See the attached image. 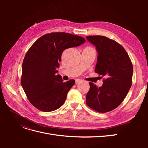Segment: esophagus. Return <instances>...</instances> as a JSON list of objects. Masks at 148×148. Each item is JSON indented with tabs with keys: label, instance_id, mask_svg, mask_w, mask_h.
<instances>
[{
	"label": "esophagus",
	"instance_id": "1",
	"mask_svg": "<svg viewBox=\"0 0 148 148\" xmlns=\"http://www.w3.org/2000/svg\"><path fill=\"white\" fill-rule=\"evenodd\" d=\"M82 82V80H81V79H76L75 80V83H76V84H78V83H81Z\"/></svg>",
	"mask_w": 148,
	"mask_h": 148
}]
</instances>
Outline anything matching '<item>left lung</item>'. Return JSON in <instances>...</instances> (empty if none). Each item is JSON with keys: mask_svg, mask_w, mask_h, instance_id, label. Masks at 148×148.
I'll use <instances>...</instances> for the list:
<instances>
[{"mask_svg": "<svg viewBox=\"0 0 148 148\" xmlns=\"http://www.w3.org/2000/svg\"><path fill=\"white\" fill-rule=\"evenodd\" d=\"M86 38L97 52L95 71L106 77L101 87L89 83L86 102L93 110L107 112L117 108L128 94L132 84L133 65L125 49L114 40L102 36Z\"/></svg>", "mask_w": 148, "mask_h": 148, "instance_id": "left-lung-1", "label": "left lung"}]
</instances>
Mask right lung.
<instances>
[{
  "mask_svg": "<svg viewBox=\"0 0 148 148\" xmlns=\"http://www.w3.org/2000/svg\"><path fill=\"white\" fill-rule=\"evenodd\" d=\"M81 36L66 33L42 36L30 47L22 64L21 84L28 100L43 112L57 110L64 104L75 82L65 83L57 75L61 56L65 49L85 42Z\"/></svg>",
  "mask_w": 148,
  "mask_h": 148,
  "instance_id": "add662e5",
  "label": "right lung"
}]
</instances>
